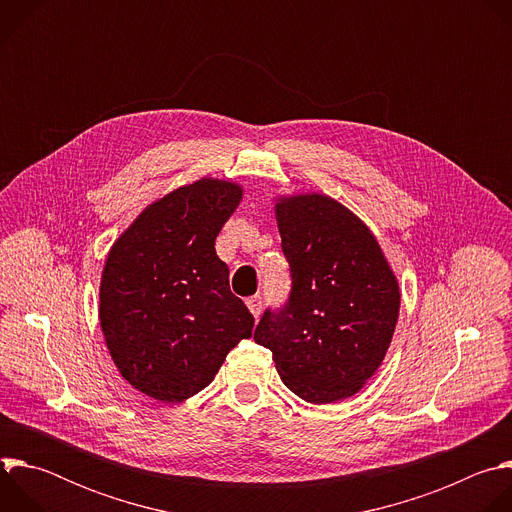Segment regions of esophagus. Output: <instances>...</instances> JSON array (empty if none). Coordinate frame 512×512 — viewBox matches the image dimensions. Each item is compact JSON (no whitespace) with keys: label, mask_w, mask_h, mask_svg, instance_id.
Listing matches in <instances>:
<instances>
[{"label":"esophagus","mask_w":512,"mask_h":512,"mask_svg":"<svg viewBox=\"0 0 512 512\" xmlns=\"http://www.w3.org/2000/svg\"><path fill=\"white\" fill-rule=\"evenodd\" d=\"M247 308H249V312H251L255 318H259V314H261V310H263V300H261L259 296H253V298L247 300Z\"/></svg>","instance_id":"34e87169"}]
</instances>
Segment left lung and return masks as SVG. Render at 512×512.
Masks as SVG:
<instances>
[{"label":"left lung","instance_id":"left-lung-1","mask_svg":"<svg viewBox=\"0 0 512 512\" xmlns=\"http://www.w3.org/2000/svg\"><path fill=\"white\" fill-rule=\"evenodd\" d=\"M275 218L291 291L283 308L265 310L253 338L304 401L352 397L389 350L397 277L369 227L326 194L281 196Z\"/></svg>","mask_w":512,"mask_h":512}]
</instances>
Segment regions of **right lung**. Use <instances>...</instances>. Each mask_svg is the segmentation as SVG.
Listing matches in <instances>:
<instances>
[{
    "label": "right lung",
    "instance_id": "1",
    "mask_svg": "<svg viewBox=\"0 0 512 512\" xmlns=\"http://www.w3.org/2000/svg\"><path fill=\"white\" fill-rule=\"evenodd\" d=\"M243 198L235 182L202 178L145 208L113 243L99 320L121 377L164 403L208 387L255 318L233 296L214 239Z\"/></svg>",
    "mask_w": 512,
    "mask_h": 512
}]
</instances>
